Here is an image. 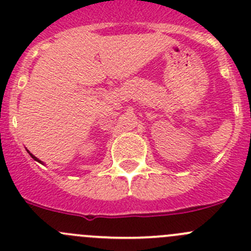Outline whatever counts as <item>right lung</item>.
Returning <instances> with one entry per match:
<instances>
[{"label":"right lung","instance_id":"obj_1","mask_svg":"<svg viewBox=\"0 0 251 251\" xmlns=\"http://www.w3.org/2000/svg\"><path fill=\"white\" fill-rule=\"evenodd\" d=\"M29 154H30V155H31V158H32V159H34V160L39 161V163H40V164H44V163H42V161H41V160H39V159H37V158H36V156H35V155H32V154H31V153H30V151H29Z\"/></svg>","mask_w":251,"mask_h":251}]
</instances>
